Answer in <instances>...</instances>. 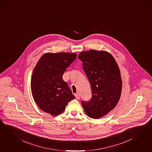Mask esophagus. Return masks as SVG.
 Masks as SVG:
<instances>
[{
	"label": "esophagus",
	"mask_w": 152,
	"mask_h": 152,
	"mask_svg": "<svg viewBox=\"0 0 152 152\" xmlns=\"http://www.w3.org/2000/svg\"><path fill=\"white\" fill-rule=\"evenodd\" d=\"M75 97H76L77 99H80V94H79V93H77V94H75Z\"/></svg>",
	"instance_id": "obj_1"
}]
</instances>
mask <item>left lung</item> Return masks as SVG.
<instances>
[{
	"label": "left lung",
	"instance_id": "left-lung-1",
	"mask_svg": "<svg viewBox=\"0 0 152 152\" xmlns=\"http://www.w3.org/2000/svg\"><path fill=\"white\" fill-rule=\"evenodd\" d=\"M78 59L92 92L91 100L82 101L81 104L89 118H102L115 107L120 98L122 80L118 66L112 55L105 51H83Z\"/></svg>",
	"mask_w": 152,
	"mask_h": 152
}]
</instances>
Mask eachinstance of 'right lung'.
Returning <instances> with one entry per match:
<instances>
[{"instance_id":"right-lung-1","label":"right lung","mask_w":152,"mask_h":152,"mask_svg":"<svg viewBox=\"0 0 152 152\" xmlns=\"http://www.w3.org/2000/svg\"><path fill=\"white\" fill-rule=\"evenodd\" d=\"M77 56L70 53H48L38 61L32 75L31 88L35 102L43 111L59 115L75 98L63 75Z\"/></svg>"}]
</instances>
